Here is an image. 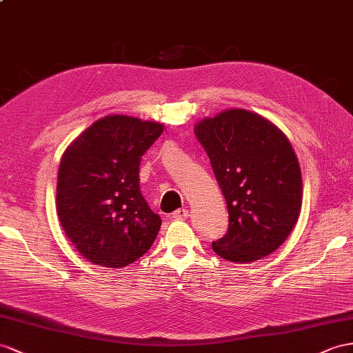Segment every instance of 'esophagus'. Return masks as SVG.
<instances>
[{
    "label": "esophagus",
    "instance_id": "esophagus-1",
    "mask_svg": "<svg viewBox=\"0 0 353 353\" xmlns=\"http://www.w3.org/2000/svg\"><path fill=\"white\" fill-rule=\"evenodd\" d=\"M173 218L176 221H185L188 218V210L186 209H179L173 213Z\"/></svg>",
    "mask_w": 353,
    "mask_h": 353
}]
</instances>
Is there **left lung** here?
Wrapping results in <instances>:
<instances>
[{"label":"left lung","mask_w":353,"mask_h":353,"mask_svg":"<svg viewBox=\"0 0 353 353\" xmlns=\"http://www.w3.org/2000/svg\"><path fill=\"white\" fill-rule=\"evenodd\" d=\"M227 200L228 231L212 243L231 263L273 254L288 239L303 203V179L286 135L265 117L230 108L195 125Z\"/></svg>","instance_id":"8db88e82"}]
</instances>
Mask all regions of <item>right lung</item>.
<instances>
[{
	"label": "right lung",
	"mask_w": 353,
	"mask_h": 353,
	"mask_svg": "<svg viewBox=\"0 0 353 353\" xmlns=\"http://www.w3.org/2000/svg\"><path fill=\"white\" fill-rule=\"evenodd\" d=\"M162 131L158 122L110 114L86 128L62 155L58 218L89 263L126 267L155 241L162 221L140 192L139 170Z\"/></svg>",
	"instance_id": "right-lung-1"
}]
</instances>
